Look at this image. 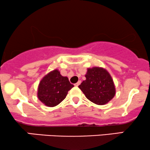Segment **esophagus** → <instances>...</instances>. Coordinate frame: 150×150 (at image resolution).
Here are the masks:
<instances>
[{"instance_id": "esophagus-1", "label": "esophagus", "mask_w": 150, "mask_h": 150, "mask_svg": "<svg viewBox=\"0 0 150 150\" xmlns=\"http://www.w3.org/2000/svg\"><path fill=\"white\" fill-rule=\"evenodd\" d=\"M81 81H79L78 82L76 83H75V84H74V86H79V85L81 84Z\"/></svg>"}]
</instances>
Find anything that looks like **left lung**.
I'll use <instances>...</instances> for the list:
<instances>
[{"instance_id": "left-lung-1", "label": "left lung", "mask_w": 150, "mask_h": 150, "mask_svg": "<svg viewBox=\"0 0 150 150\" xmlns=\"http://www.w3.org/2000/svg\"><path fill=\"white\" fill-rule=\"evenodd\" d=\"M86 79L79 88L90 101L97 105H104L115 95V88L110 74L102 67L88 68Z\"/></svg>"}]
</instances>
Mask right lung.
I'll return each instance as SVG.
<instances>
[{
    "label": "right lung",
    "mask_w": 150,
    "mask_h": 150,
    "mask_svg": "<svg viewBox=\"0 0 150 150\" xmlns=\"http://www.w3.org/2000/svg\"><path fill=\"white\" fill-rule=\"evenodd\" d=\"M73 87L67 77L62 76L58 69H55L44 76L40 82L38 99L47 106H55L65 99Z\"/></svg>",
    "instance_id": "right-lung-1"
}]
</instances>
